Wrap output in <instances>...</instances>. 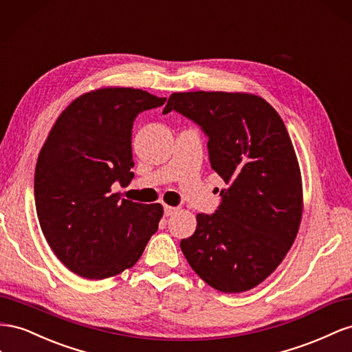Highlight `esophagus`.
Instances as JSON below:
<instances>
[{"mask_svg":"<svg viewBox=\"0 0 352 352\" xmlns=\"http://www.w3.org/2000/svg\"><path fill=\"white\" fill-rule=\"evenodd\" d=\"M178 210V208H175V206H169V205H165L164 206V212H165V217H170V215H174L175 212Z\"/></svg>","mask_w":352,"mask_h":352,"instance_id":"esophagus-1","label":"esophagus"}]
</instances>
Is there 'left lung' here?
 <instances>
[{
  "label": "left lung",
  "instance_id": "obj_1",
  "mask_svg": "<svg viewBox=\"0 0 352 352\" xmlns=\"http://www.w3.org/2000/svg\"><path fill=\"white\" fill-rule=\"evenodd\" d=\"M177 110L208 135L210 166L228 186L215 214H197L182 250L195 273L224 294L258 286L282 263L302 218V178L282 118L248 93H174Z\"/></svg>",
  "mask_w": 352,
  "mask_h": 352
}]
</instances>
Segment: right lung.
<instances>
[{"label": "right lung", "instance_id": "obj_1", "mask_svg": "<svg viewBox=\"0 0 352 352\" xmlns=\"http://www.w3.org/2000/svg\"><path fill=\"white\" fill-rule=\"evenodd\" d=\"M165 97L107 87L75 98L50 131L35 168V206L43 233L72 273L102 280L131 268L164 215L113 193L134 178L131 135L138 113Z\"/></svg>", "mask_w": 352, "mask_h": 352}]
</instances>
